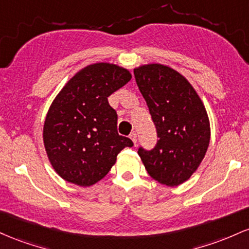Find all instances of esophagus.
I'll return each instance as SVG.
<instances>
[{"label": "esophagus", "mask_w": 249, "mask_h": 249, "mask_svg": "<svg viewBox=\"0 0 249 249\" xmlns=\"http://www.w3.org/2000/svg\"><path fill=\"white\" fill-rule=\"evenodd\" d=\"M129 138L132 139V141L134 142V144H135V146H136V143H138V136H136V133L133 132L132 134H130Z\"/></svg>", "instance_id": "obj_1"}]
</instances>
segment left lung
<instances>
[{
  "mask_svg": "<svg viewBox=\"0 0 249 249\" xmlns=\"http://www.w3.org/2000/svg\"><path fill=\"white\" fill-rule=\"evenodd\" d=\"M158 132L152 150L139 148L148 174L161 185L178 186L196 172L211 140L205 106L183 75L160 63L134 69Z\"/></svg>",
  "mask_w": 249,
  "mask_h": 249,
  "instance_id": "left-lung-1",
  "label": "left lung"
}]
</instances>
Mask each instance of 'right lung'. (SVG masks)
Here are the masks:
<instances>
[{
  "label": "right lung",
  "mask_w": 249,
  "mask_h": 249,
  "mask_svg": "<svg viewBox=\"0 0 249 249\" xmlns=\"http://www.w3.org/2000/svg\"><path fill=\"white\" fill-rule=\"evenodd\" d=\"M132 79L129 71L97 62L81 69L61 89L47 113L43 143L63 180L93 186L108 174L117 154L133 141L117 133V114L108 97Z\"/></svg>",
  "instance_id": "obj_1"
}]
</instances>
